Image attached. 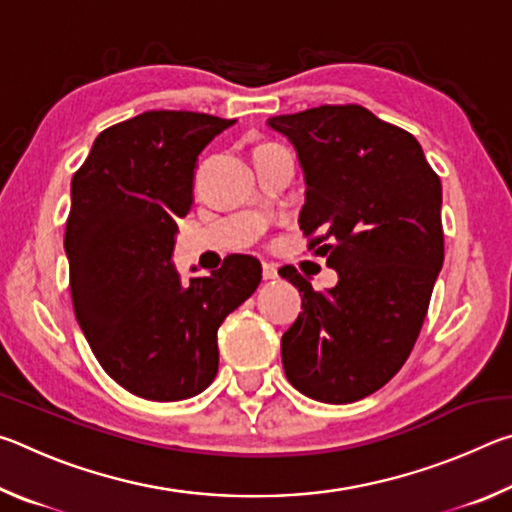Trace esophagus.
<instances>
[{
  "label": "esophagus",
  "instance_id": "esophagus-1",
  "mask_svg": "<svg viewBox=\"0 0 512 512\" xmlns=\"http://www.w3.org/2000/svg\"><path fill=\"white\" fill-rule=\"evenodd\" d=\"M262 277H264V280L268 282V280H275V277H277V268L273 266V264H262Z\"/></svg>",
  "mask_w": 512,
  "mask_h": 512
}]
</instances>
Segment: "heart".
Returning <instances> with one entry per match:
<instances>
[{
  "label": "heart",
  "instance_id": "1",
  "mask_svg": "<svg viewBox=\"0 0 512 512\" xmlns=\"http://www.w3.org/2000/svg\"><path fill=\"white\" fill-rule=\"evenodd\" d=\"M262 146H268V144H262ZM257 149H259V146H257Z\"/></svg>",
  "mask_w": 512,
  "mask_h": 512
}]
</instances>
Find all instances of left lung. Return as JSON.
<instances>
[{
	"label": "left lung",
	"instance_id": "left-lung-1",
	"mask_svg": "<svg viewBox=\"0 0 512 512\" xmlns=\"http://www.w3.org/2000/svg\"><path fill=\"white\" fill-rule=\"evenodd\" d=\"M305 171L300 230L339 284L302 293L282 366L302 395L348 404L379 391L409 359L443 268V187L411 133L357 103L268 119Z\"/></svg>",
	"mask_w": 512,
	"mask_h": 512
}]
</instances>
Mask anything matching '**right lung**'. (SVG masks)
Here are the masks:
<instances>
[{"mask_svg": "<svg viewBox=\"0 0 512 512\" xmlns=\"http://www.w3.org/2000/svg\"><path fill=\"white\" fill-rule=\"evenodd\" d=\"M232 124L203 112H142L99 133L72 178L65 253L74 314L101 368L144 400L205 391L219 370L216 332L262 282L248 255L189 284L171 266L198 153Z\"/></svg>", "mask_w": 512, "mask_h": 512, "instance_id": "obj_1", "label": "right lung"}]
</instances>
